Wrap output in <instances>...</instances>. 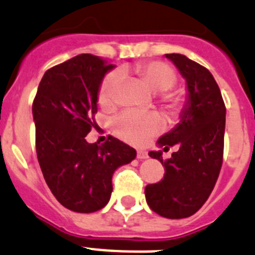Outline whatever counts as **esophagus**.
Here are the masks:
<instances>
[{
    "label": "esophagus",
    "mask_w": 255,
    "mask_h": 255,
    "mask_svg": "<svg viewBox=\"0 0 255 255\" xmlns=\"http://www.w3.org/2000/svg\"><path fill=\"white\" fill-rule=\"evenodd\" d=\"M147 158H149V154L146 151H143V150H138V151H137V159H141V160H142V159Z\"/></svg>",
    "instance_id": "obj_1"
}]
</instances>
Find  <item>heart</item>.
<instances>
[{
    "instance_id": "heart-1",
    "label": "heart",
    "mask_w": 255,
    "mask_h": 255,
    "mask_svg": "<svg viewBox=\"0 0 255 255\" xmlns=\"http://www.w3.org/2000/svg\"><path fill=\"white\" fill-rule=\"evenodd\" d=\"M142 81L152 92L160 94V103L172 118H178L185 108L181 94L169 91L176 86L177 74L168 64L161 61H143L127 68ZM122 77L118 72L106 74L99 88V103L105 109H113L119 104ZM115 133L122 140L133 145L146 142L161 127V118L156 113L125 112L113 123Z\"/></svg>"
}]
</instances>
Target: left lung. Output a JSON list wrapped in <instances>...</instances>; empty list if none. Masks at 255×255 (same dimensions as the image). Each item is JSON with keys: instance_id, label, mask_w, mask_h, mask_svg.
Returning <instances> with one entry per match:
<instances>
[{"instance_id": "obj_1", "label": "left lung", "mask_w": 255, "mask_h": 255, "mask_svg": "<svg viewBox=\"0 0 255 255\" xmlns=\"http://www.w3.org/2000/svg\"><path fill=\"white\" fill-rule=\"evenodd\" d=\"M186 79L189 101L176 128L158 143L178 150L163 160L161 151H150L165 169L164 177L145 187L150 209L159 216L178 220L192 216L213 191L223 161L226 106L209 70L181 54H167Z\"/></svg>"}]
</instances>
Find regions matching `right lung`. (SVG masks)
Listing matches in <instances>:
<instances>
[{"instance_id":"1","label":"right lung","mask_w":255,"mask_h":255,"mask_svg":"<svg viewBox=\"0 0 255 255\" xmlns=\"http://www.w3.org/2000/svg\"><path fill=\"white\" fill-rule=\"evenodd\" d=\"M114 68L105 59L82 54L45 73L33 100L35 150L51 192L77 213L108 204L113 173L136 158V150L109 136L103 145L86 136L96 125L97 94L104 75Z\"/></svg>"}]
</instances>
